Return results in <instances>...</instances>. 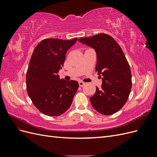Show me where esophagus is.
I'll list each match as a JSON object with an SVG mask.
<instances>
[{
	"label": "esophagus",
	"mask_w": 157,
	"mask_h": 157,
	"mask_svg": "<svg viewBox=\"0 0 157 157\" xmlns=\"http://www.w3.org/2000/svg\"><path fill=\"white\" fill-rule=\"evenodd\" d=\"M78 84H79L80 86L82 87V86H84V85H85V83H84V82H82V81H79V82H78Z\"/></svg>",
	"instance_id": "1"
}]
</instances>
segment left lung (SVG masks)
<instances>
[{
    "mask_svg": "<svg viewBox=\"0 0 157 157\" xmlns=\"http://www.w3.org/2000/svg\"><path fill=\"white\" fill-rule=\"evenodd\" d=\"M78 41L96 52V71L102 76L101 88L90 98L94 109L104 115L118 112L127 101L132 88L129 63L121 46L107 34L81 38Z\"/></svg>",
    "mask_w": 157,
    "mask_h": 157,
    "instance_id": "1",
    "label": "left lung"
}]
</instances>
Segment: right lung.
I'll use <instances>...</instances> for the list:
<instances>
[{
	"instance_id": "1",
	"label": "right lung",
	"mask_w": 157,
	"mask_h": 157,
	"mask_svg": "<svg viewBox=\"0 0 157 157\" xmlns=\"http://www.w3.org/2000/svg\"><path fill=\"white\" fill-rule=\"evenodd\" d=\"M77 38L69 40L46 39L35 47L26 74L27 94L32 102L46 115L57 117L70 107L78 88L76 80L60 79L67 51Z\"/></svg>"
}]
</instances>
